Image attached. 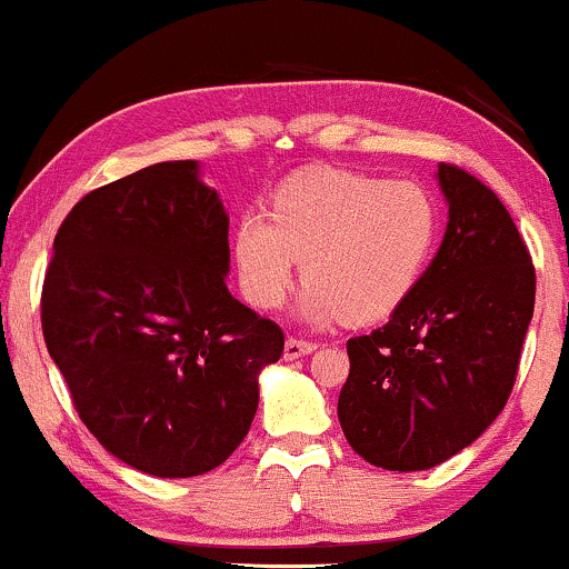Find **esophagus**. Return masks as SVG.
Instances as JSON below:
<instances>
[{"label": "esophagus", "mask_w": 569, "mask_h": 569, "mask_svg": "<svg viewBox=\"0 0 569 569\" xmlns=\"http://www.w3.org/2000/svg\"><path fill=\"white\" fill-rule=\"evenodd\" d=\"M317 350V342L313 340H303V338H287L284 342V359L292 361V359H300V356H308Z\"/></svg>", "instance_id": "34e87169"}]
</instances>
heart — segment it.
Listing matches in <instances>:
<instances>
[{
  "label": "heart",
  "mask_w": 569,
  "mask_h": 569,
  "mask_svg": "<svg viewBox=\"0 0 569 569\" xmlns=\"http://www.w3.org/2000/svg\"><path fill=\"white\" fill-rule=\"evenodd\" d=\"M438 231V202L417 181L325 168L284 181L269 219L242 216L231 252L244 298L256 308L282 306L303 261L300 317L363 325L390 317L411 296Z\"/></svg>",
  "instance_id": "1"
}]
</instances>
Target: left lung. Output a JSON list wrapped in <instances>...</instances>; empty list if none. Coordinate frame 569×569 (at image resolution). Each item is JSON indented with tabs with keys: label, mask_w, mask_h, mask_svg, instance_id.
Returning a JSON list of instances; mask_svg holds the SVG:
<instances>
[{
	"label": "left lung",
	"mask_w": 569,
	"mask_h": 569,
	"mask_svg": "<svg viewBox=\"0 0 569 569\" xmlns=\"http://www.w3.org/2000/svg\"><path fill=\"white\" fill-rule=\"evenodd\" d=\"M438 184L448 223L432 263L388 325L348 340L340 427L390 472L438 467L493 425L536 306L530 252L493 189L451 163Z\"/></svg>",
	"instance_id": "obj_1"
}]
</instances>
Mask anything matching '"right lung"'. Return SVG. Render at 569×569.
Returning a JSON list of instances; mask_svg holds the SVG:
<instances>
[{
  "mask_svg": "<svg viewBox=\"0 0 569 569\" xmlns=\"http://www.w3.org/2000/svg\"><path fill=\"white\" fill-rule=\"evenodd\" d=\"M41 329L81 422L116 459L194 478L234 453L282 329L231 298L229 216L198 160L76 202L54 237Z\"/></svg>",
  "mask_w": 569,
  "mask_h": 569,
  "instance_id": "add662e5",
  "label": "right lung"
}]
</instances>
